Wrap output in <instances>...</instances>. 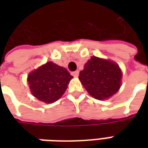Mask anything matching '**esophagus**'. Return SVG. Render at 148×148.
<instances>
[{
    "label": "esophagus",
    "instance_id": "1",
    "mask_svg": "<svg viewBox=\"0 0 148 148\" xmlns=\"http://www.w3.org/2000/svg\"><path fill=\"white\" fill-rule=\"evenodd\" d=\"M71 74L74 76V77H77L78 76V74H79V71H74V72H72Z\"/></svg>",
    "mask_w": 148,
    "mask_h": 148
}]
</instances>
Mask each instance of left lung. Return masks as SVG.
Wrapping results in <instances>:
<instances>
[{
	"mask_svg": "<svg viewBox=\"0 0 148 148\" xmlns=\"http://www.w3.org/2000/svg\"><path fill=\"white\" fill-rule=\"evenodd\" d=\"M78 77L91 96L95 99L105 100L119 90L122 72L114 62L93 56L85 64Z\"/></svg>",
	"mask_w": 148,
	"mask_h": 148,
	"instance_id": "1",
	"label": "left lung"
}]
</instances>
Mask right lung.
<instances>
[{"label": "right lung", "mask_w": 148, "mask_h": 148, "mask_svg": "<svg viewBox=\"0 0 148 148\" xmlns=\"http://www.w3.org/2000/svg\"><path fill=\"white\" fill-rule=\"evenodd\" d=\"M72 77L66 68L47 62L31 72L27 82L32 95L37 99L53 103L63 95Z\"/></svg>", "instance_id": "1"}]
</instances>
